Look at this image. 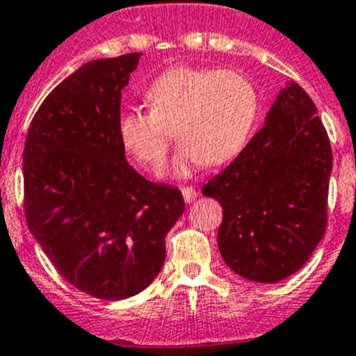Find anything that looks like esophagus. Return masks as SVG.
Listing matches in <instances>:
<instances>
[{"label": "esophagus", "instance_id": "esophagus-1", "mask_svg": "<svg viewBox=\"0 0 356 356\" xmlns=\"http://www.w3.org/2000/svg\"><path fill=\"white\" fill-rule=\"evenodd\" d=\"M181 194H184V200L187 201V203H192V201H195V197H197V192L192 187H181Z\"/></svg>", "mask_w": 356, "mask_h": 356}]
</instances>
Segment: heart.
Listing matches in <instances>:
<instances>
[{
    "instance_id": "1",
    "label": "heart",
    "mask_w": 356,
    "mask_h": 356,
    "mask_svg": "<svg viewBox=\"0 0 356 356\" xmlns=\"http://www.w3.org/2000/svg\"><path fill=\"white\" fill-rule=\"evenodd\" d=\"M149 113L118 116L120 143L141 165L162 172L175 129L181 143L172 172L185 176L201 164L233 161L249 143L259 114V95L247 76L180 65L162 72L145 91Z\"/></svg>"
}]
</instances>
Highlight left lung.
<instances>
[{
  "label": "left lung",
  "mask_w": 356,
  "mask_h": 356,
  "mask_svg": "<svg viewBox=\"0 0 356 356\" xmlns=\"http://www.w3.org/2000/svg\"><path fill=\"white\" fill-rule=\"evenodd\" d=\"M332 148L314 102L280 90L265 127L203 194L224 210L217 242L226 265L254 282L298 272L327 229Z\"/></svg>",
  "instance_id": "8db88e82"
}]
</instances>
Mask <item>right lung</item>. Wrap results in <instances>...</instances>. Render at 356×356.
Returning a JSON list of instances; mask_svg holds the SVG:
<instances>
[{
    "label": "right lung",
    "instance_id": "obj_1",
    "mask_svg": "<svg viewBox=\"0 0 356 356\" xmlns=\"http://www.w3.org/2000/svg\"><path fill=\"white\" fill-rule=\"evenodd\" d=\"M141 52L90 61L45 97L22 153L29 231L67 282L123 300L153 282L185 210L176 187L125 161L116 122Z\"/></svg>",
    "mask_w": 356,
    "mask_h": 356
}]
</instances>
